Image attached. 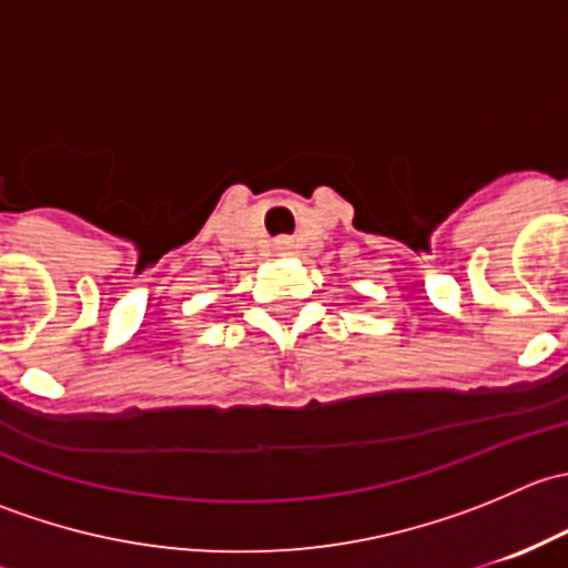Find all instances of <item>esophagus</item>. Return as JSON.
<instances>
[{
	"label": "esophagus",
	"instance_id": "34e87169",
	"mask_svg": "<svg viewBox=\"0 0 568 568\" xmlns=\"http://www.w3.org/2000/svg\"><path fill=\"white\" fill-rule=\"evenodd\" d=\"M274 252H277L280 257H291L296 252V242L288 236H280L277 242H274Z\"/></svg>",
	"mask_w": 568,
	"mask_h": 568
}]
</instances>
